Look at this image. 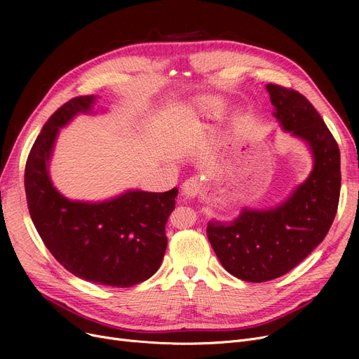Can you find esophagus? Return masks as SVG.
<instances>
[{"instance_id": "obj_1", "label": "esophagus", "mask_w": 359, "mask_h": 359, "mask_svg": "<svg viewBox=\"0 0 359 359\" xmlns=\"http://www.w3.org/2000/svg\"><path fill=\"white\" fill-rule=\"evenodd\" d=\"M199 179L198 177H191L187 179L183 184H182V195L183 196H195L199 191Z\"/></svg>"}]
</instances>
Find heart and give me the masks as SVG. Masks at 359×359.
Segmentation results:
<instances>
[{"mask_svg": "<svg viewBox=\"0 0 359 359\" xmlns=\"http://www.w3.org/2000/svg\"><path fill=\"white\" fill-rule=\"evenodd\" d=\"M219 100L215 97H201L186 106L183 116L196 129H205L219 115Z\"/></svg>", "mask_w": 359, "mask_h": 359, "instance_id": "1", "label": "heart"}]
</instances>
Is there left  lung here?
Instances as JSON below:
<instances>
[{
	"label": "left lung",
	"instance_id": "1",
	"mask_svg": "<svg viewBox=\"0 0 359 359\" xmlns=\"http://www.w3.org/2000/svg\"><path fill=\"white\" fill-rule=\"evenodd\" d=\"M266 90L282 128L310 145L314 167L276 208L208 222L206 236L221 265L248 282L279 278L303 262L329 233L341 195V151L322 116L297 90L278 84Z\"/></svg>",
	"mask_w": 359,
	"mask_h": 359
}]
</instances>
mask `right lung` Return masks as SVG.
<instances>
[{"label":"right lung","instance_id":"add662e5","mask_svg":"<svg viewBox=\"0 0 359 359\" xmlns=\"http://www.w3.org/2000/svg\"><path fill=\"white\" fill-rule=\"evenodd\" d=\"M94 103L96 96L74 97L43 125L25 168L27 206L45 246L67 271L94 284L128 288L161 265L177 187L163 194L129 191L99 203L69 201L55 189L48 164L58 130Z\"/></svg>","mask_w":359,"mask_h":359}]
</instances>
